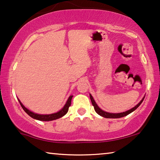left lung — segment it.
I'll use <instances>...</instances> for the list:
<instances>
[{"instance_id": "left-lung-1", "label": "left lung", "mask_w": 160, "mask_h": 160, "mask_svg": "<svg viewBox=\"0 0 160 160\" xmlns=\"http://www.w3.org/2000/svg\"><path fill=\"white\" fill-rule=\"evenodd\" d=\"M145 97H143V98L142 99L141 101H140L138 104L137 105H135L134 107H132V109H129L128 111H126V112H121V113H109V112H104V111H103L102 109H100V108L98 107V105L97 104V103L94 101L92 96L91 95V94H90V99H91V102H92V104L94 106V110H95V112L98 113L99 116H102V117H104V118H121V117H124V116H126L127 115H128L129 113H132V112H134V111L137 109L138 107L140 104H141V103L142 102L143 100L145 99Z\"/></svg>"}]
</instances>
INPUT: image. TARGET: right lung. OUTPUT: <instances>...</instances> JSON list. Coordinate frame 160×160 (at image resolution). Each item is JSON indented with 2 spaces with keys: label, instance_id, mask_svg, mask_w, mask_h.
Returning a JSON list of instances; mask_svg holds the SVG:
<instances>
[{
  "label": "right lung",
  "instance_id": "obj_1",
  "mask_svg": "<svg viewBox=\"0 0 160 160\" xmlns=\"http://www.w3.org/2000/svg\"><path fill=\"white\" fill-rule=\"evenodd\" d=\"M72 98V95H70L68 99L67 102L63 107L59 111V112H56V113H51V114H39V113H34L31 112L30 110H29L28 109L24 106L22 104V103L20 102V100L18 99V101L20 102V104L21 105L22 108L23 110L28 113V114L31 116L32 118H33L36 120H39V121H53V120H56V119L60 118L62 116H63L64 115H66L67 112H68V108L71 104V99Z\"/></svg>",
  "mask_w": 160,
  "mask_h": 160
}]
</instances>
